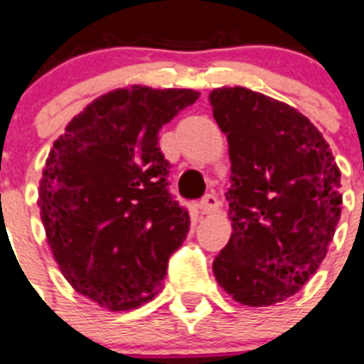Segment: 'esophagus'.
Instances as JSON below:
<instances>
[{"mask_svg":"<svg viewBox=\"0 0 364 364\" xmlns=\"http://www.w3.org/2000/svg\"><path fill=\"white\" fill-rule=\"evenodd\" d=\"M218 205H220V202H218V198L215 196V194H205V196L200 200V209H202V213L217 211Z\"/></svg>","mask_w":364,"mask_h":364,"instance_id":"1","label":"esophagus"}]
</instances>
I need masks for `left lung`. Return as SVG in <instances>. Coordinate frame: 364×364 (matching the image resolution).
<instances>
[{"label":"left lung","mask_w":364,"mask_h":364,"mask_svg":"<svg viewBox=\"0 0 364 364\" xmlns=\"http://www.w3.org/2000/svg\"><path fill=\"white\" fill-rule=\"evenodd\" d=\"M226 134L232 237L213 262L235 301L269 306L318 271L341 220V170L321 132L291 106L247 87L209 95Z\"/></svg>","instance_id":"8db88e82"}]
</instances>
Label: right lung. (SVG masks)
Returning <instances> with one entry per match:
<instances>
[{
    "label": "right lung",
    "instance_id": "add662e5",
    "mask_svg": "<svg viewBox=\"0 0 364 364\" xmlns=\"http://www.w3.org/2000/svg\"><path fill=\"white\" fill-rule=\"evenodd\" d=\"M192 90L132 85L93 100L54 141L38 187L41 220L69 284L110 310L153 299L191 217L168 191L159 131Z\"/></svg>",
    "mask_w": 364,
    "mask_h": 364
}]
</instances>
